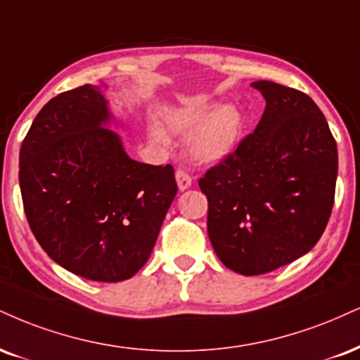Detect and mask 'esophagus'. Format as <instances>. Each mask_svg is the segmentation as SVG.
<instances>
[{
	"instance_id": "esophagus-1",
	"label": "esophagus",
	"mask_w": 360,
	"mask_h": 360,
	"mask_svg": "<svg viewBox=\"0 0 360 360\" xmlns=\"http://www.w3.org/2000/svg\"><path fill=\"white\" fill-rule=\"evenodd\" d=\"M176 183H177V188H179V191H186V189L191 188L193 179H191V176H189L188 172L184 171V169H177V171H176Z\"/></svg>"
}]
</instances>
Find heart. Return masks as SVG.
I'll list each match as a JSON object with an SVG mask.
<instances>
[{
  "label": "heart",
  "instance_id": "obj_1",
  "mask_svg": "<svg viewBox=\"0 0 360 360\" xmlns=\"http://www.w3.org/2000/svg\"><path fill=\"white\" fill-rule=\"evenodd\" d=\"M164 125L174 136L188 137V153L193 161L216 164L235 153L243 136L245 119L233 103L216 105L205 97H193L166 109ZM150 137L161 146L169 142L159 125L150 129Z\"/></svg>",
  "mask_w": 360,
  "mask_h": 360
}]
</instances>
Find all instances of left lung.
<instances>
[{
	"mask_svg": "<svg viewBox=\"0 0 360 360\" xmlns=\"http://www.w3.org/2000/svg\"><path fill=\"white\" fill-rule=\"evenodd\" d=\"M251 86L266 101L257 129L199 179L214 253L246 276L288 265L317 245L339 167L335 139L309 95L268 80Z\"/></svg>",
	"mask_w": 360,
	"mask_h": 360,
	"instance_id": "8db88e82",
	"label": "left lung"
}]
</instances>
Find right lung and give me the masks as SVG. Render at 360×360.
Instances as JSON below:
<instances>
[{
  "label": "right lung",
  "instance_id": "obj_1",
  "mask_svg": "<svg viewBox=\"0 0 360 360\" xmlns=\"http://www.w3.org/2000/svg\"><path fill=\"white\" fill-rule=\"evenodd\" d=\"M97 85L56 95L20 149L25 214L46 255L94 281L131 278L150 257L177 193L174 169L134 161L107 125Z\"/></svg>",
  "mask_w": 360,
  "mask_h": 360
}]
</instances>
